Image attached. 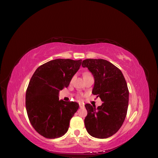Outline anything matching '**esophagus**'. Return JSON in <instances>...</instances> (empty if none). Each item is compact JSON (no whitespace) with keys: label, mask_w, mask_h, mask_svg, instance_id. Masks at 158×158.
I'll return each mask as SVG.
<instances>
[{"label":"esophagus","mask_w":158,"mask_h":158,"mask_svg":"<svg viewBox=\"0 0 158 158\" xmlns=\"http://www.w3.org/2000/svg\"><path fill=\"white\" fill-rule=\"evenodd\" d=\"M79 106L80 108H84V105L82 103H79Z\"/></svg>","instance_id":"34e87169"}]
</instances>
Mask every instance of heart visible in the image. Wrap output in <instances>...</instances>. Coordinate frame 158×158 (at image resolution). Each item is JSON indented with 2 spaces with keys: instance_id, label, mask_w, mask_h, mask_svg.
<instances>
[{
  "instance_id": "1",
  "label": "heart",
  "mask_w": 158,
  "mask_h": 158,
  "mask_svg": "<svg viewBox=\"0 0 158 158\" xmlns=\"http://www.w3.org/2000/svg\"><path fill=\"white\" fill-rule=\"evenodd\" d=\"M91 74V73H88V72H85V73H84L83 74V76H85V75H88V74ZM77 97H78V98H79V96H78V95H77Z\"/></svg>"
}]
</instances>
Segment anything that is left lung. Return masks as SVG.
<instances>
[{"mask_svg":"<svg viewBox=\"0 0 158 158\" xmlns=\"http://www.w3.org/2000/svg\"><path fill=\"white\" fill-rule=\"evenodd\" d=\"M82 66L87 67L95 80L92 94L103 103L95 109L85 105L88 114L85 127L89 135L98 138H107L115 134L127 116L129 92L121 70L104 59H88Z\"/></svg>","mask_w":158,"mask_h":158,"instance_id":"1","label":"left lung"}]
</instances>
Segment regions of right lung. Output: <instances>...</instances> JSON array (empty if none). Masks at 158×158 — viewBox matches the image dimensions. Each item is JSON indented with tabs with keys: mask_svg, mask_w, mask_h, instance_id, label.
Listing matches in <instances>:
<instances>
[{
	"mask_svg": "<svg viewBox=\"0 0 158 158\" xmlns=\"http://www.w3.org/2000/svg\"><path fill=\"white\" fill-rule=\"evenodd\" d=\"M82 60L58 59L38 67L26 94V108L33 128L45 138H57L67 132L79 104L59 100V92L67 88Z\"/></svg>",
	"mask_w": 158,
	"mask_h": 158,
	"instance_id": "obj_1",
	"label": "right lung"
}]
</instances>
